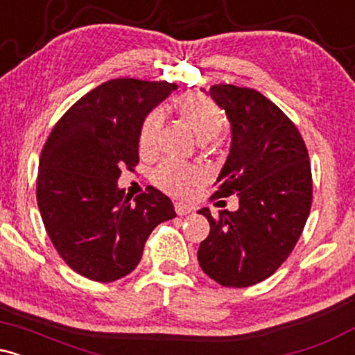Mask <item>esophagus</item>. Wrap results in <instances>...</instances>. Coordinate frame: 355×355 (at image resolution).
<instances>
[{"mask_svg":"<svg viewBox=\"0 0 355 355\" xmlns=\"http://www.w3.org/2000/svg\"><path fill=\"white\" fill-rule=\"evenodd\" d=\"M191 210H193V209H191L190 205H187V203H182V202H177V203H175V211H177V214L180 215V217H182V215L190 214Z\"/></svg>","mask_w":355,"mask_h":355,"instance_id":"obj_1","label":"esophagus"}]
</instances>
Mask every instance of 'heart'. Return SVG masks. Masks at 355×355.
I'll list each match as a JSON object with an SVG mask.
<instances>
[{
  "label": "heart",
  "instance_id": "heart-1",
  "mask_svg": "<svg viewBox=\"0 0 355 355\" xmlns=\"http://www.w3.org/2000/svg\"><path fill=\"white\" fill-rule=\"evenodd\" d=\"M173 112L200 141H210L222 133L227 125V115L214 100L198 93H185L173 101ZM162 126L160 112H150L144 118L138 132V148L148 157L157 150L158 132ZM202 180L200 170L191 165L165 162L153 172L155 185L172 195L189 193L190 187Z\"/></svg>",
  "mask_w": 355,
  "mask_h": 355
}]
</instances>
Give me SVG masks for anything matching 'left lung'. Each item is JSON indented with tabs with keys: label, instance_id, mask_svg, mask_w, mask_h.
<instances>
[{
	"label": "left lung",
	"instance_id": "obj_1",
	"mask_svg": "<svg viewBox=\"0 0 355 355\" xmlns=\"http://www.w3.org/2000/svg\"><path fill=\"white\" fill-rule=\"evenodd\" d=\"M210 96L225 110L232 145L210 198L237 193L239 210H198L210 234L198 263L223 287H250L287 260L300 239L312 205L307 146L285 113L252 88L214 85Z\"/></svg>",
	"mask_w": 355,
	"mask_h": 355
}]
</instances>
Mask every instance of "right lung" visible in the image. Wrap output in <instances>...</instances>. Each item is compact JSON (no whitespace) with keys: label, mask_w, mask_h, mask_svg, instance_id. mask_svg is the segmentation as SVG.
Returning a JSON list of instances; mask_svg holds the SVG:
<instances>
[{"label":"right lung","mask_w":355,"mask_h":355,"mask_svg":"<svg viewBox=\"0 0 355 355\" xmlns=\"http://www.w3.org/2000/svg\"><path fill=\"white\" fill-rule=\"evenodd\" d=\"M168 81L116 78L76 101L43 146L36 200L51 243L68 267L96 282L128 275L148 235L177 217L160 190L135 200L120 190L121 170L138 164L144 118L173 89Z\"/></svg>","instance_id":"right-lung-1"}]
</instances>
